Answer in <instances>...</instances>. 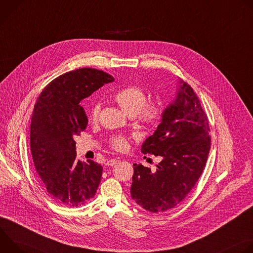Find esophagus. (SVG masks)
I'll return each instance as SVG.
<instances>
[{
  "label": "esophagus",
  "instance_id": "34e87169",
  "mask_svg": "<svg viewBox=\"0 0 253 253\" xmlns=\"http://www.w3.org/2000/svg\"><path fill=\"white\" fill-rule=\"evenodd\" d=\"M118 162H119V160H117V159H110V160L107 161L106 165H107V166H114V165H116Z\"/></svg>",
  "mask_w": 253,
  "mask_h": 253
}]
</instances>
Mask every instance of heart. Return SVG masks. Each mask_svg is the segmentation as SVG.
Returning a JSON list of instances; mask_svg holds the SVG:
<instances>
[{
	"mask_svg": "<svg viewBox=\"0 0 253 253\" xmlns=\"http://www.w3.org/2000/svg\"><path fill=\"white\" fill-rule=\"evenodd\" d=\"M114 101L129 115H135L137 120L146 126H154L159 122L163 114V107L160 102H146V93L142 88L131 85L120 89L113 95ZM101 110L100 103H95L91 110L90 117L96 121ZM109 145L118 152L126 151L129 147L128 139L123 135H114L109 140Z\"/></svg>",
	"mask_w": 253,
	"mask_h": 253,
	"instance_id": "heart-1",
	"label": "heart"
}]
</instances>
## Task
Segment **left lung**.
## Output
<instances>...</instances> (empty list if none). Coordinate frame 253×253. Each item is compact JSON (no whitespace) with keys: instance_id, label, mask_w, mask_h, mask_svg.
<instances>
[{"instance_id":"8db88e82","label":"left lung","mask_w":253,"mask_h":253,"mask_svg":"<svg viewBox=\"0 0 253 253\" xmlns=\"http://www.w3.org/2000/svg\"><path fill=\"white\" fill-rule=\"evenodd\" d=\"M208 118L192 87L180 80L175 101L162 114L141 151L162 158L156 170L134 164L131 197L151 212H164L192 190L205 167L211 145Z\"/></svg>"}]
</instances>
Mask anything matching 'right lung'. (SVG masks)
<instances>
[{
    "label": "right lung",
    "mask_w": 253,
    "mask_h": 253,
    "mask_svg": "<svg viewBox=\"0 0 253 253\" xmlns=\"http://www.w3.org/2000/svg\"><path fill=\"white\" fill-rule=\"evenodd\" d=\"M112 81L110 74L94 68L70 71L50 82L34 106L30 130L34 165L44 190L60 205L81 206L97 191L103 167L76 158L74 138L88 124L80 102Z\"/></svg>",
    "instance_id": "right-lung-1"
}]
</instances>
